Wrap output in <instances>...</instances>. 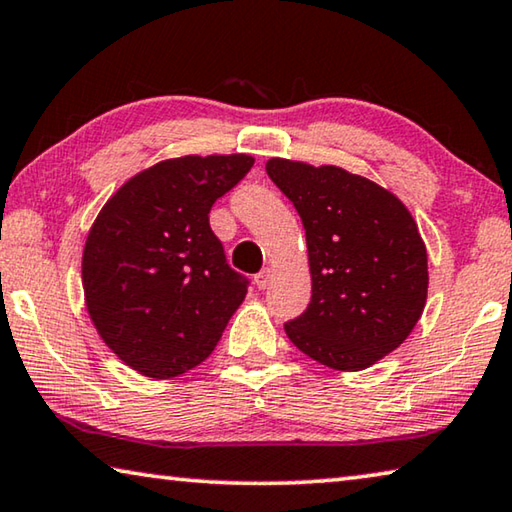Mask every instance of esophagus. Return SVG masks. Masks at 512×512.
<instances>
[{
	"instance_id": "esophagus-1",
	"label": "esophagus",
	"mask_w": 512,
	"mask_h": 512,
	"mask_svg": "<svg viewBox=\"0 0 512 512\" xmlns=\"http://www.w3.org/2000/svg\"><path fill=\"white\" fill-rule=\"evenodd\" d=\"M271 280H273V268L271 266H264L262 271L255 275L257 289H268V284H271Z\"/></svg>"
}]
</instances>
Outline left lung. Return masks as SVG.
I'll return each instance as SVG.
<instances>
[{"label":"left lung","mask_w":512,"mask_h":512,"mask_svg":"<svg viewBox=\"0 0 512 512\" xmlns=\"http://www.w3.org/2000/svg\"><path fill=\"white\" fill-rule=\"evenodd\" d=\"M266 173L307 235L311 302L284 325L327 368H370L406 341L427 302V248L393 192L334 164L271 158Z\"/></svg>","instance_id":"left-lung-1"}]
</instances>
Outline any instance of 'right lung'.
Segmentation results:
<instances>
[{"mask_svg":"<svg viewBox=\"0 0 512 512\" xmlns=\"http://www.w3.org/2000/svg\"><path fill=\"white\" fill-rule=\"evenodd\" d=\"M246 153L183 155L128 178L83 248L85 307L103 343L151 379L210 357L246 298L210 228L216 198L253 167Z\"/></svg>","mask_w":512,"mask_h":512,"instance_id":"1","label":"right lung"}]
</instances>
